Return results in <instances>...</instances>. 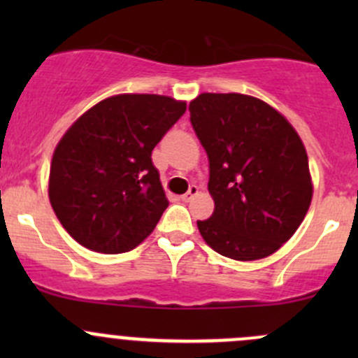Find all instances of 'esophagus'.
<instances>
[{"mask_svg": "<svg viewBox=\"0 0 358 358\" xmlns=\"http://www.w3.org/2000/svg\"><path fill=\"white\" fill-rule=\"evenodd\" d=\"M197 194H199V189H197V185H190V187H189V192L183 194V196H182V201H183V202L192 201L194 197L197 196Z\"/></svg>", "mask_w": 358, "mask_h": 358, "instance_id": "1", "label": "esophagus"}]
</instances>
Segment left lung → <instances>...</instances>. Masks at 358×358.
<instances>
[{
  "instance_id": "left-lung-1",
  "label": "left lung",
  "mask_w": 358,
  "mask_h": 358,
  "mask_svg": "<svg viewBox=\"0 0 358 358\" xmlns=\"http://www.w3.org/2000/svg\"><path fill=\"white\" fill-rule=\"evenodd\" d=\"M190 122L209 159L211 218L202 239L227 258L252 262L289 241L312 202L305 145L286 117L241 93H201Z\"/></svg>"
}]
</instances>
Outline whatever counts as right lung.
<instances>
[{"label":"right lung","mask_w":358,"mask_h":358,"mask_svg":"<svg viewBox=\"0 0 358 358\" xmlns=\"http://www.w3.org/2000/svg\"><path fill=\"white\" fill-rule=\"evenodd\" d=\"M185 109L171 96L122 93L67 129L53 152L48 196L72 239L117 255L150 236L169 204L152 150Z\"/></svg>","instance_id":"obj_1"}]
</instances>
